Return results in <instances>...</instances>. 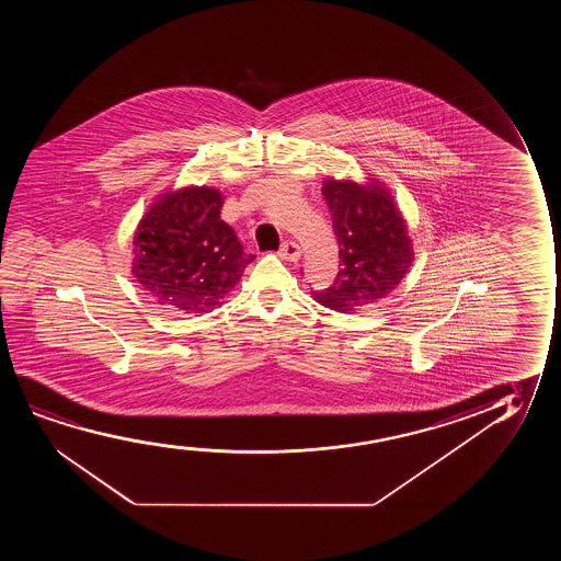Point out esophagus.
<instances>
[{"label":"esophagus","instance_id":"1","mask_svg":"<svg viewBox=\"0 0 561 561\" xmlns=\"http://www.w3.org/2000/svg\"><path fill=\"white\" fill-rule=\"evenodd\" d=\"M279 256H282V259H285V261H299V243H297V241H291V239H287V241H284V243H282V247H279Z\"/></svg>","mask_w":561,"mask_h":561}]
</instances>
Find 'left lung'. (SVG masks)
Returning a JSON list of instances; mask_svg holds the SVG:
<instances>
[{"mask_svg":"<svg viewBox=\"0 0 561 561\" xmlns=\"http://www.w3.org/2000/svg\"><path fill=\"white\" fill-rule=\"evenodd\" d=\"M322 195L337 236L341 270L330 287L314 291L316 300L337 312H351L383 299L412 262L399 208L379 185L328 180Z\"/></svg>","mask_w":561,"mask_h":561,"instance_id":"left-lung-1","label":"left lung"}]
</instances>
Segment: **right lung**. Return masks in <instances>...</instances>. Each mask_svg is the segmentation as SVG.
Instances as JSON below:
<instances>
[{"label": "right lung", "mask_w": 561, "mask_h": 561, "mask_svg": "<svg viewBox=\"0 0 561 561\" xmlns=\"http://www.w3.org/2000/svg\"><path fill=\"white\" fill-rule=\"evenodd\" d=\"M222 205L213 187H187L167 193L141 218L131 272L159 305L208 312L254 261L220 218Z\"/></svg>", "instance_id": "right-lung-1"}]
</instances>
